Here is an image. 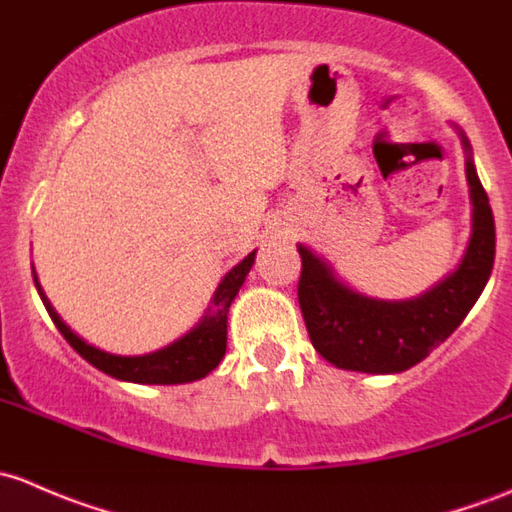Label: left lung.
<instances>
[{"label":"left lung","mask_w":512,"mask_h":512,"mask_svg":"<svg viewBox=\"0 0 512 512\" xmlns=\"http://www.w3.org/2000/svg\"><path fill=\"white\" fill-rule=\"evenodd\" d=\"M466 150L468 140L463 138ZM473 234L461 266L412 300H377L340 283L325 261L298 246V303L315 350L340 370L392 374L424 360L449 337L478 300L495 261V221L488 194L466 162Z\"/></svg>","instance_id":"1"}]
</instances>
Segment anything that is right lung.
<instances>
[{"label":"right lung","mask_w":512,"mask_h":512,"mask_svg":"<svg viewBox=\"0 0 512 512\" xmlns=\"http://www.w3.org/2000/svg\"><path fill=\"white\" fill-rule=\"evenodd\" d=\"M254 256L256 251L246 256L239 266L231 268V271L226 273L224 281H221V286L217 288V293H214V305L209 308V313L204 315V320L197 328L189 330L187 335L179 337L172 345L140 357L110 355V352H103L98 350V347L83 342L81 337L63 323L59 313L51 308L49 298L41 291L36 276L34 283L41 300H44L46 310H49L51 320H54V325L59 328V333L66 337L68 345H71L83 360L91 362V365L98 367L100 372L110 374V377L115 379H125V382L138 384H182L202 379L212 370H217V365L226 352V315H229V305L231 300L236 298V293H239L246 273L254 266Z\"/></svg>","instance_id":"right-lung-1"}]
</instances>
